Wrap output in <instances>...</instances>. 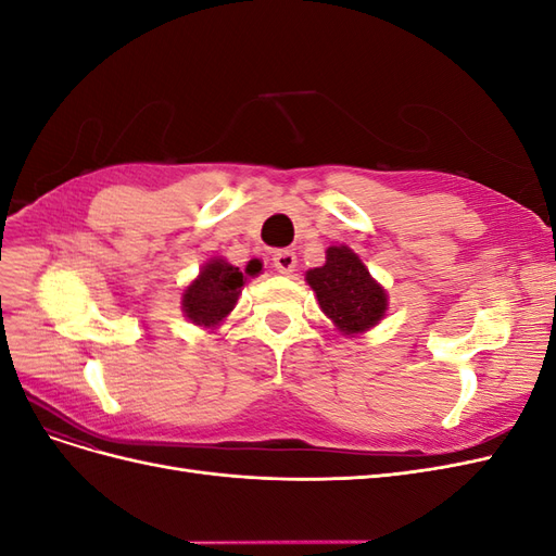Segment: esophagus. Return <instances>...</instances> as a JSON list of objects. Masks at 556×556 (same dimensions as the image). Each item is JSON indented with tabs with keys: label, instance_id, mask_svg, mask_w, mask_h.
Masks as SVG:
<instances>
[{
	"label": "esophagus",
	"instance_id": "esophagus-1",
	"mask_svg": "<svg viewBox=\"0 0 556 556\" xmlns=\"http://www.w3.org/2000/svg\"><path fill=\"white\" fill-rule=\"evenodd\" d=\"M274 266L280 274H292L296 268V255L292 250H278L274 255Z\"/></svg>",
	"mask_w": 556,
	"mask_h": 556
}]
</instances>
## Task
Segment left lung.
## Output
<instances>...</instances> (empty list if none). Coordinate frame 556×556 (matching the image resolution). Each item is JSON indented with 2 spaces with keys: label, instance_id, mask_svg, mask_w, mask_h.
Listing matches in <instances>:
<instances>
[{
  "label": "left lung",
  "instance_id": "obj_1",
  "mask_svg": "<svg viewBox=\"0 0 556 556\" xmlns=\"http://www.w3.org/2000/svg\"><path fill=\"white\" fill-rule=\"evenodd\" d=\"M325 264L308 268L306 282L341 336H362L380 325L390 308V294L371 276L362 257L348 245H329Z\"/></svg>",
  "mask_w": 556,
  "mask_h": 556
}]
</instances>
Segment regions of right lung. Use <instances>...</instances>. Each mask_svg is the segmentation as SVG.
<instances>
[{
    "mask_svg": "<svg viewBox=\"0 0 556 556\" xmlns=\"http://www.w3.org/2000/svg\"><path fill=\"white\" fill-rule=\"evenodd\" d=\"M243 285L245 276L239 271V266L229 264L225 257H211L199 268V276L182 290L180 311L192 325L213 331L237 306Z\"/></svg>",
    "mask_w": 556,
    "mask_h": 556,
    "instance_id": "obj_1",
    "label": "right lung"
}]
</instances>
